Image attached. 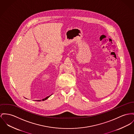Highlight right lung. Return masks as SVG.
<instances>
[{
	"mask_svg": "<svg viewBox=\"0 0 134 134\" xmlns=\"http://www.w3.org/2000/svg\"><path fill=\"white\" fill-rule=\"evenodd\" d=\"M50 97V96H49V97H46V98H44V99H42V100H46V99H47V98H49V97ZM37 101H41V100H37Z\"/></svg>",
	"mask_w": 134,
	"mask_h": 134,
	"instance_id": "1",
	"label": "right lung"
}]
</instances>
